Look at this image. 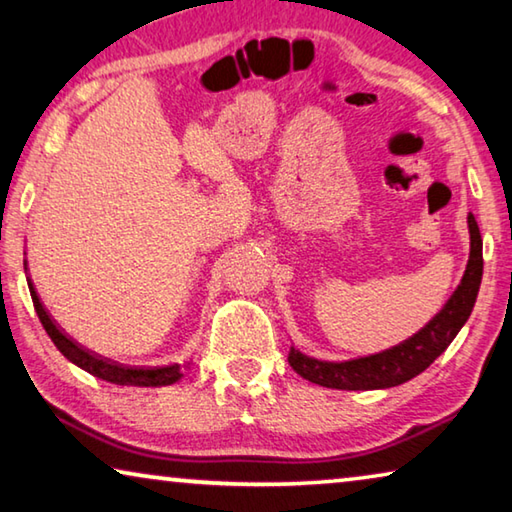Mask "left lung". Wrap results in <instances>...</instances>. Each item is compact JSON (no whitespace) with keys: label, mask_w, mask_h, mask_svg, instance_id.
I'll return each mask as SVG.
<instances>
[{"label":"left lung","mask_w":512,"mask_h":512,"mask_svg":"<svg viewBox=\"0 0 512 512\" xmlns=\"http://www.w3.org/2000/svg\"><path fill=\"white\" fill-rule=\"evenodd\" d=\"M470 225V262H467L465 275L458 289L433 316L418 334L395 345L391 350L368 354V357L350 361H318L298 350L289 352V366L300 377L309 379L311 384L339 388V391H375V388H391L420 375L427 370L447 345L456 339L465 320L470 318L476 302V293L481 287L483 275V253H481V232L476 219L467 214Z\"/></svg>","instance_id":"8db88e82"}]
</instances>
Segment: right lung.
I'll return each instance as SVG.
<instances>
[{
  "instance_id": "add662e5",
  "label": "right lung",
  "mask_w": 512,
  "mask_h": 512,
  "mask_svg": "<svg viewBox=\"0 0 512 512\" xmlns=\"http://www.w3.org/2000/svg\"><path fill=\"white\" fill-rule=\"evenodd\" d=\"M31 298H33V307L38 311L42 327L47 329L49 339L54 341V345L60 352H63V357L76 363V366L83 368L85 372H90V375L119 386H169L173 381L183 377L180 363H171V366H124V363L99 357L97 352L83 348L81 343H76L74 339H69L65 332H60L54 320L49 318L45 307H42V302L36 296L33 287H31Z\"/></svg>"
}]
</instances>
